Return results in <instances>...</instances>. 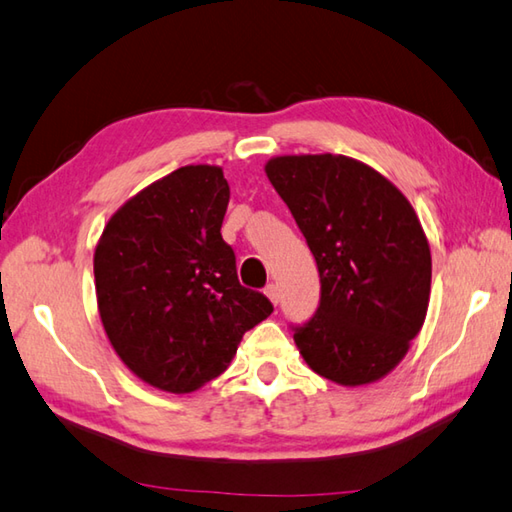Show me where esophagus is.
Masks as SVG:
<instances>
[{
	"instance_id": "1",
	"label": "esophagus",
	"mask_w": 512,
	"mask_h": 512,
	"mask_svg": "<svg viewBox=\"0 0 512 512\" xmlns=\"http://www.w3.org/2000/svg\"><path fill=\"white\" fill-rule=\"evenodd\" d=\"M264 293H266V297H268L270 302H273L275 306L279 304V286H277V284H268Z\"/></svg>"
}]
</instances>
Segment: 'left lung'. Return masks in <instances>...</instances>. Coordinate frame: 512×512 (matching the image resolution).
Wrapping results in <instances>:
<instances>
[{"mask_svg": "<svg viewBox=\"0 0 512 512\" xmlns=\"http://www.w3.org/2000/svg\"><path fill=\"white\" fill-rule=\"evenodd\" d=\"M313 253L322 295L293 326L306 364L330 382L388 375L426 319L430 248L413 206L377 170L344 155H284L266 164Z\"/></svg>", "mask_w": 512, "mask_h": 512, "instance_id": "1", "label": "left lung"}]
</instances>
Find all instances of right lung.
<instances>
[{"instance_id": "add662e5", "label": "right lung", "mask_w": 512, "mask_h": 512, "mask_svg": "<svg viewBox=\"0 0 512 512\" xmlns=\"http://www.w3.org/2000/svg\"><path fill=\"white\" fill-rule=\"evenodd\" d=\"M230 188L219 166H182L108 219L95 248L99 317L119 359L166 393L222 375L246 330L273 313L239 284L222 237Z\"/></svg>"}]
</instances>
